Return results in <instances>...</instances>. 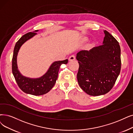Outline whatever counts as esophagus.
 <instances>
[{
  "label": "esophagus",
  "instance_id": "esophagus-1",
  "mask_svg": "<svg viewBox=\"0 0 133 133\" xmlns=\"http://www.w3.org/2000/svg\"><path fill=\"white\" fill-rule=\"evenodd\" d=\"M75 59V56L74 55H71L69 58V61H74Z\"/></svg>",
  "mask_w": 133,
  "mask_h": 133
}]
</instances>
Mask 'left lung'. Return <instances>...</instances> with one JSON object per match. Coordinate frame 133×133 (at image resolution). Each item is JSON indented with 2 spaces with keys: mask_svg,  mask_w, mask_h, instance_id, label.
<instances>
[{
  "mask_svg": "<svg viewBox=\"0 0 133 133\" xmlns=\"http://www.w3.org/2000/svg\"><path fill=\"white\" fill-rule=\"evenodd\" d=\"M103 45L77 54L79 68L77 74L79 87L92 96L108 93L112 88L121 68L118 42L108 31H104Z\"/></svg>",
  "mask_w": 133,
  "mask_h": 133,
  "instance_id": "8db88e82",
  "label": "left lung"
}]
</instances>
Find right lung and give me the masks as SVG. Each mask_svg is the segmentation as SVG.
Listing matches in <instances>:
<instances>
[{
	"label": "right lung",
	"mask_w": 133,
	"mask_h": 133,
	"mask_svg": "<svg viewBox=\"0 0 133 133\" xmlns=\"http://www.w3.org/2000/svg\"><path fill=\"white\" fill-rule=\"evenodd\" d=\"M38 31V30H36L33 32L26 33L18 40L15 46L12 59V74L18 87L24 93L34 95H41L48 93L56 83L61 65L62 64H66L68 62V59L54 62L47 72L40 78H30L21 75L17 65L18 51L21 46L26 41L36 35Z\"/></svg>",
	"instance_id": "obj_1"
}]
</instances>
